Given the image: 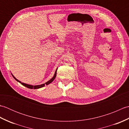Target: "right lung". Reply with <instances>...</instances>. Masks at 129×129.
<instances>
[{
  "label": "right lung",
  "instance_id": "obj_1",
  "mask_svg": "<svg viewBox=\"0 0 129 129\" xmlns=\"http://www.w3.org/2000/svg\"><path fill=\"white\" fill-rule=\"evenodd\" d=\"M57 69H56V71H55V74H54V76L53 78H52L50 80H49L48 81H47L46 82V83H45V84H42V85H34V86H33V85H28V84H25V83H21V81H19L18 79H16L14 76L12 74V76H13V78H14L15 80L17 81H18V82H19V83H20L21 84H22L23 85H24V86H25V87H28V88H29V89H39V88H41V87H44V86L45 85H48V84H49L50 83H51L52 81H53L54 79H55V77H56V71H57Z\"/></svg>",
  "mask_w": 129,
  "mask_h": 129
}]
</instances>
